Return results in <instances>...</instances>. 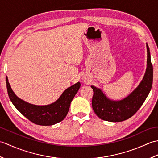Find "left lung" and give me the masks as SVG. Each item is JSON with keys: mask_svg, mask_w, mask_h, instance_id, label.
<instances>
[{"mask_svg": "<svg viewBox=\"0 0 158 158\" xmlns=\"http://www.w3.org/2000/svg\"><path fill=\"white\" fill-rule=\"evenodd\" d=\"M147 69L138 87L123 100L114 101L107 98L101 89L92 85L94 95L92 105L99 118L110 122H119L130 118L137 112L149 94L153 83V66L147 43Z\"/></svg>", "mask_w": 158, "mask_h": 158, "instance_id": "left-lung-1", "label": "left lung"}]
</instances>
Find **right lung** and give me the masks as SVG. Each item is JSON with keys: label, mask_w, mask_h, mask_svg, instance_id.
<instances>
[{"label": "right lung", "mask_w": 158, "mask_h": 158, "mask_svg": "<svg viewBox=\"0 0 158 158\" xmlns=\"http://www.w3.org/2000/svg\"><path fill=\"white\" fill-rule=\"evenodd\" d=\"M6 84L9 98L15 108L31 122L40 126H52L64 119L69 112L70 103L81 86L79 82L77 83L64 91L56 102L39 106L19 98L13 92L7 77H6Z\"/></svg>", "instance_id": "1"}]
</instances>
